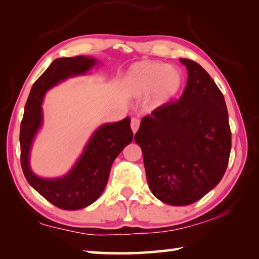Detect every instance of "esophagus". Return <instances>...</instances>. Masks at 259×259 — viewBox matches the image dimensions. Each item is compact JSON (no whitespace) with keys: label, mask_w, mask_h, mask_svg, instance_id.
<instances>
[{"label":"esophagus","mask_w":259,"mask_h":259,"mask_svg":"<svg viewBox=\"0 0 259 259\" xmlns=\"http://www.w3.org/2000/svg\"><path fill=\"white\" fill-rule=\"evenodd\" d=\"M139 124H140V121H139V119H137V117H134V119L131 120V130H133L134 134L137 133Z\"/></svg>","instance_id":"obj_1"}]
</instances>
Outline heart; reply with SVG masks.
Wrapping results in <instances>:
<instances>
[{"mask_svg": "<svg viewBox=\"0 0 259 259\" xmlns=\"http://www.w3.org/2000/svg\"><path fill=\"white\" fill-rule=\"evenodd\" d=\"M183 84L181 71L175 66L155 60L135 64L126 74V87L135 97L147 95L151 107L168 104L178 94Z\"/></svg>", "mask_w": 259, "mask_h": 259, "instance_id": "1", "label": "heart"}]
</instances>
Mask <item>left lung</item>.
I'll return each mask as SVG.
<instances>
[{
  "mask_svg": "<svg viewBox=\"0 0 259 259\" xmlns=\"http://www.w3.org/2000/svg\"><path fill=\"white\" fill-rule=\"evenodd\" d=\"M181 61L188 75L181 98L143 117L135 135L148 186L171 205L194 203L211 191L224 176L232 145L222 91L198 63Z\"/></svg>",
  "mask_w": 259,
  "mask_h": 259,
  "instance_id": "8db88e82",
  "label": "left lung"
}]
</instances>
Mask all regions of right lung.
Instances as JSON below:
<instances>
[{
    "instance_id": "right-lung-1",
    "label": "right lung",
    "mask_w": 259,
    "mask_h": 259,
    "mask_svg": "<svg viewBox=\"0 0 259 259\" xmlns=\"http://www.w3.org/2000/svg\"><path fill=\"white\" fill-rule=\"evenodd\" d=\"M96 64L95 58L83 56L52 61L32 87L20 125V162L25 178L43 198L64 210L82 209L99 198L107 184L113 161L134 139L130 117H125L120 122L100 126L66 176L43 179L35 176L30 170L29 150L42 124L41 104L45 94L69 76L87 73Z\"/></svg>"
}]
</instances>
